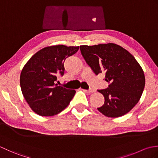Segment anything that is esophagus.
Listing matches in <instances>:
<instances>
[{
    "mask_svg": "<svg viewBox=\"0 0 158 158\" xmlns=\"http://www.w3.org/2000/svg\"><path fill=\"white\" fill-rule=\"evenodd\" d=\"M83 91H85L87 92H89V93H93V92H96V89H94V88H89L88 90H86V89H83Z\"/></svg>",
    "mask_w": 158,
    "mask_h": 158,
    "instance_id": "obj_1",
    "label": "esophagus"
}]
</instances>
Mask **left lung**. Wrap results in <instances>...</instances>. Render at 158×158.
I'll return each instance as SVG.
<instances>
[{"label":"left lung","mask_w":158,"mask_h":158,"mask_svg":"<svg viewBox=\"0 0 158 158\" xmlns=\"http://www.w3.org/2000/svg\"><path fill=\"white\" fill-rule=\"evenodd\" d=\"M80 50L94 73H105L109 83L108 88L98 90L105 97L98 110L109 117L128 113L139 101L145 85L144 72L135 57L114 43L81 45Z\"/></svg>","instance_id":"1"}]
</instances>
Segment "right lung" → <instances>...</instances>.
Masks as SVG:
<instances>
[{"label": "right lung", "mask_w": 158, "mask_h": 158, "mask_svg": "<svg viewBox=\"0 0 158 158\" xmlns=\"http://www.w3.org/2000/svg\"><path fill=\"white\" fill-rule=\"evenodd\" d=\"M79 47L63 45L47 47L31 57L22 70L20 86L29 106L38 115L53 116L69 105L75 90L56 84L64 74L65 60Z\"/></svg>", "instance_id": "obj_1"}]
</instances>
